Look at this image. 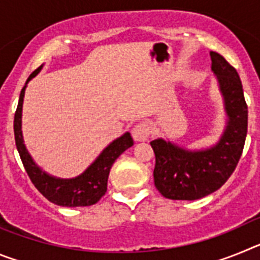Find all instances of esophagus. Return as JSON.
Instances as JSON below:
<instances>
[{
  "mask_svg": "<svg viewBox=\"0 0 260 260\" xmlns=\"http://www.w3.org/2000/svg\"><path fill=\"white\" fill-rule=\"evenodd\" d=\"M133 138H134L137 142H144L148 139L151 134V128L148 126V123L146 122H139L133 127L132 130Z\"/></svg>",
  "mask_w": 260,
  "mask_h": 260,
  "instance_id": "obj_1",
  "label": "esophagus"
}]
</instances>
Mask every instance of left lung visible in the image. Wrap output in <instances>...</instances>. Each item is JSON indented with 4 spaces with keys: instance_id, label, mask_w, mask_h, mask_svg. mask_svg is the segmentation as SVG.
<instances>
[{
    "instance_id": "obj_1",
    "label": "left lung",
    "mask_w": 260,
    "mask_h": 260,
    "mask_svg": "<svg viewBox=\"0 0 260 260\" xmlns=\"http://www.w3.org/2000/svg\"><path fill=\"white\" fill-rule=\"evenodd\" d=\"M210 54L224 95L228 126L219 143L206 151L191 152L162 139L151 142L156 189L172 201H195L219 190L237 167L246 141L247 104L240 75L219 53Z\"/></svg>"
}]
</instances>
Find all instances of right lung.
I'll use <instances>...</instances> for the list:
<instances>
[{"mask_svg": "<svg viewBox=\"0 0 260 260\" xmlns=\"http://www.w3.org/2000/svg\"><path fill=\"white\" fill-rule=\"evenodd\" d=\"M40 69L41 66L36 69L29 75V79L35 77ZM24 89L26 87H23L20 91L19 103H18L17 110H15V116H14V135H15V144H17L20 160H22L23 167L26 169L31 182L48 201L57 206L86 207V206H92V204L98 203L103 195H105L107 192L108 176H109L110 168L113 162L121 153L125 152L127 148L134 144L130 133H126L125 135L116 139L113 143H110L83 174L71 178V180H59V178L48 176L32 161L31 156L23 143L22 107Z\"/></svg>", "mask_w": 260, "mask_h": 260, "instance_id": "obj_1", "label": "right lung"}]
</instances>
